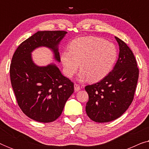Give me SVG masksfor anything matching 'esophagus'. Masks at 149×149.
I'll return each instance as SVG.
<instances>
[{
    "instance_id": "1",
    "label": "esophagus",
    "mask_w": 149,
    "mask_h": 149,
    "mask_svg": "<svg viewBox=\"0 0 149 149\" xmlns=\"http://www.w3.org/2000/svg\"><path fill=\"white\" fill-rule=\"evenodd\" d=\"M74 89L75 92H77V91H79V90H80L81 87L78 84H76V83H75V84L74 85Z\"/></svg>"
}]
</instances>
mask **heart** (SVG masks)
I'll list each match as a JSON object with an SVG mask.
<instances>
[{
  "label": "heart",
  "instance_id": "1",
  "mask_svg": "<svg viewBox=\"0 0 149 149\" xmlns=\"http://www.w3.org/2000/svg\"><path fill=\"white\" fill-rule=\"evenodd\" d=\"M70 51H64L60 59L65 75L74 76L80 64L79 81L89 79L97 82L107 76L117 59L115 46L101 38L86 36L75 39L70 44Z\"/></svg>",
  "mask_w": 149,
  "mask_h": 149
}]
</instances>
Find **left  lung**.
<instances>
[{
  "label": "left lung",
  "instance_id": "obj_1",
  "mask_svg": "<svg viewBox=\"0 0 149 149\" xmlns=\"http://www.w3.org/2000/svg\"><path fill=\"white\" fill-rule=\"evenodd\" d=\"M115 38L119 53L113 70L100 82L85 87L89 95L86 113L97 123L113 121L127 111L134 99L139 75L133 52L125 42Z\"/></svg>",
  "mask_w": 149,
  "mask_h": 149
}]
</instances>
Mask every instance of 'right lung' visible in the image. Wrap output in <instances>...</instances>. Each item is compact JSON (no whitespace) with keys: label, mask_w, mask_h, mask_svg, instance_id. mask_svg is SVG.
Here are the masks:
<instances>
[{"label":"right lung","mask_w":149,"mask_h":149,"mask_svg":"<svg viewBox=\"0 0 149 149\" xmlns=\"http://www.w3.org/2000/svg\"><path fill=\"white\" fill-rule=\"evenodd\" d=\"M66 31H38L19 45L10 66V78L18 105L30 119L42 123L56 120L74 92V84L61 73L54 62L38 66L32 53L47 47L60 62L59 45Z\"/></svg>","instance_id":"right-lung-1"}]
</instances>
